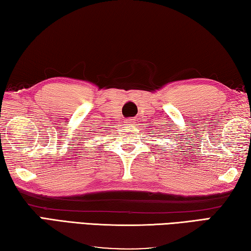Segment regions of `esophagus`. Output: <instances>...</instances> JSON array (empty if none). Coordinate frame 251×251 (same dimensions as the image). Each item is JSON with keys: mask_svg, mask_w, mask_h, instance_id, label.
Masks as SVG:
<instances>
[{"mask_svg": "<svg viewBox=\"0 0 251 251\" xmlns=\"http://www.w3.org/2000/svg\"><path fill=\"white\" fill-rule=\"evenodd\" d=\"M133 120H132V119H126V125H133Z\"/></svg>", "mask_w": 251, "mask_h": 251, "instance_id": "1", "label": "esophagus"}]
</instances>
